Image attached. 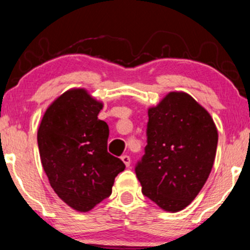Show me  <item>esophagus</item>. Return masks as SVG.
Here are the masks:
<instances>
[{
	"mask_svg": "<svg viewBox=\"0 0 250 250\" xmlns=\"http://www.w3.org/2000/svg\"><path fill=\"white\" fill-rule=\"evenodd\" d=\"M120 159L123 160V163L125 164L126 167H130L131 159H130V157H128V155H122V158H120Z\"/></svg>",
	"mask_w": 250,
	"mask_h": 250,
	"instance_id": "34e87169",
	"label": "esophagus"
}]
</instances>
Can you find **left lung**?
Masks as SVG:
<instances>
[{
  "label": "left lung",
  "mask_w": 250,
  "mask_h": 250,
  "mask_svg": "<svg viewBox=\"0 0 250 250\" xmlns=\"http://www.w3.org/2000/svg\"><path fill=\"white\" fill-rule=\"evenodd\" d=\"M147 145L136 166L144 195L179 212L206 184L215 160L218 130L208 111L183 91L148 108Z\"/></svg>",
  "instance_id": "1"
}]
</instances>
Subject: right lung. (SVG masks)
Instances as JSON below:
<instances>
[{
    "label": "right lung",
    "instance_id": "add662e5",
    "mask_svg": "<svg viewBox=\"0 0 250 250\" xmlns=\"http://www.w3.org/2000/svg\"><path fill=\"white\" fill-rule=\"evenodd\" d=\"M103 103L85 89H70L46 108L37 132L41 163L50 186L69 207L89 212L111 195L125 169L107 152L108 126L98 119Z\"/></svg>",
    "mask_w": 250,
    "mask_h": 250
}]
</instances>
